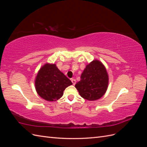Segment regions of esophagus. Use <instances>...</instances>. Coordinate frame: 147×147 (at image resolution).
Returning a JSON list of instances; mask_svg holds the SVG:
<instances>
[{
  "mask_svg": "<svg viewBox=\"0 0 147 147\" xmlns=\"http://www.w3.org/2000/svg\"><path fill=\"white\" fill-rule=\"evenodd\" d=\"M71 81H72V82L74 85H75V83H76V80L74 79V78H72V79H71Z\"/></svg>",
  "mask_w": 147,
  "mask_h": 147,
  "instance_id": "obj_1",
  "label": "esophagus"
}]
</instances>
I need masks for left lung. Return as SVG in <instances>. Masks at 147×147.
I'll list each match as a JSON object with an SVG mask.
<instances>
[{
    "label": "left lung",
    "mask_w": 147,
    "mask_h": 147,
    "mask_svg": "<svg viewBox=\"0 0 147 147\" xmlns=\"http://www.w3.org/2000/svg\"><path fill=\"white\" fill-rule=\"evenodd\" d=\"M81 80L75 84L80 95L88 100H96L104 95L108 88L109 75L100 61H92L86 65Z\"/></svg>",
    "instance_id": "1"
}]
</instances>
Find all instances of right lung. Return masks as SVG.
I'll return each mask as SVG.
<instances>
[{
	"instance_id": "right-lung-1",
	"label": "right lung",
	"mask_w": 147,
	"mask_h": 147,
	"mask_svg": "<svg viewBox=\"0 0 147 147\" xmlns=\"http://www.w3.org/2000/svg\"><path fill=\"white\" fill-rule=\"evenodd\" d=\"M72 84L55 64L43 65L35 80V90L42 98L47 101H56L63 96L65 89Z\"/></svg>"
}]
</instances>
